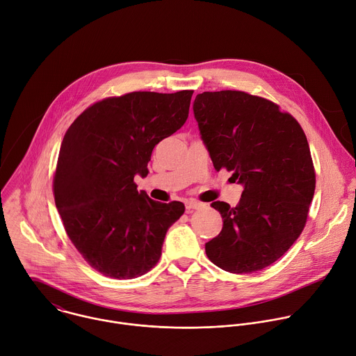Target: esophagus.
<instances>
[{
    "label": "esophagus",
    "mask_w": 356,
    "mask_h": 356,
    "mask_svg": "<svg viewBox=\"0 0 356 356\" xmlns=\"http://www.w3.org/2000/svg\"><path fill=\"white\" fill-rule=\"evenodd\" d=\"M204 205L201 204V202H198V201H187L186 202V211L187 212H191V211H194V209H200V208H202Z\"/></svg>",
    "instance_id": "1"
}]
</instances>
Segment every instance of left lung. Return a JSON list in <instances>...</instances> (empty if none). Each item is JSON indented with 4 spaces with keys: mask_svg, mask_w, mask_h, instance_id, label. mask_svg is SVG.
I'll return each mask as SVG.
<instances>
[{
    "mask_svg": "<svg viewBox=\"0 0 356 356\" xmlns=\"http://www.w3.org/2000/svg\"><path fill=\"white\" fill-rule=\"evenodd\" d=\"M193 110L213 168L233 172L243 186L236 207L211 204L223 226L205 253L227 273L260 271L288 252L306 225L316 187L307 138L289 113L241 90L198 93Z\"/></svg>",
    "mask_w": 356,
    "mask_h": 356,
    "instance_id": "8db88e82",
    "label": "left lung"
}]
</instances>
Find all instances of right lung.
<instances>
[{"instance_id":"obj_1","label":"right lung","mask_w":356,"mask_h":356,"mask_svg":"<svg viewBox=\"0 0 356 356\" xmlns=\"http://www.w3.org/2000/svg\"><path fill=\"white\" fill-rule=\"evenodd\" d=\"M193 90L131 92L88 107L67 130L53 180L65 232L100 274L131 280L161 259L168 229L183 215L179 201L138 191L156 144L188 117Z\"/></svg>"}]
</instances>
